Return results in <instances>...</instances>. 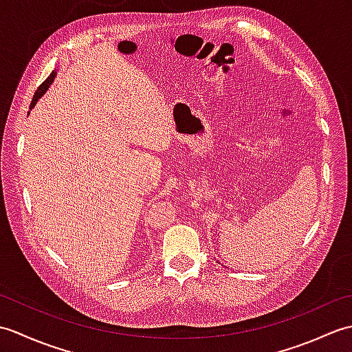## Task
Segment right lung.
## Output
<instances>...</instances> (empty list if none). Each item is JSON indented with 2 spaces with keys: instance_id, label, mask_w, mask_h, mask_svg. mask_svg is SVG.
Returning a JSON list of instances; mask_svg holds the SVG:
<instances>
[{
  "instance_id": "1",
  "label": "right lung",
  "mask_w": 352,
  "mask_h": 352,
  "mask_svg": "<svg viewBox=\"0 0 352 352\" xmlns=\"http://www.w3.org/2000/svg\"><path fill=\"white\" fill-rule=\"evenodd\" d=\"M54 77H56V72H51L50 74V77L43 81V83L37 87V91L34 92V96H33V100H32V104H30V109H33L34 107V104L37 102V100L41 98V96L47 92V89L50 87V85L52 83V80H54Z\"/></svg>"
}]
</instances>
